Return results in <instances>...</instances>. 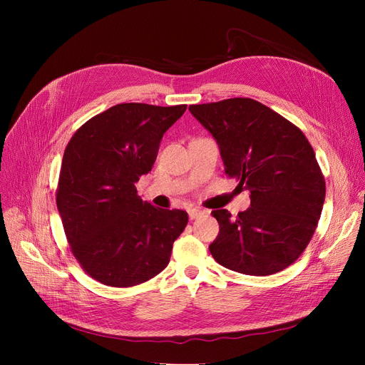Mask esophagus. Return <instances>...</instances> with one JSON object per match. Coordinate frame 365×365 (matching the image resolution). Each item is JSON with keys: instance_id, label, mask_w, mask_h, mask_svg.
I'll return each instance as SVG.
<instances>
[{"instance_id": "esophagus-1", "label": "esophagus", "mask_w": 365, "mask_h": 365, "mask_svg": "<svg viewBox=\"0 0 365 365\" xmlns=\"http://www.w3.org/2000/svg\"><path fill=\"white\" fill-rule=\"evenodd\" d=\"M187 215H189V219H190V220H195V219H198L200 216H202L204 213L201 212L200 208H189V210H187Z\"/></svg>"}]
</instances>
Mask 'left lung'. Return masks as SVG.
Here are the masks:
<instances>
[{"label": "left lung", "mask_w": 365, "mask_h": 365, "mask_svg": "<svg viewBox=\"0 0 365 365\" xmlns=\"http://www.w3.org/2000/svg\"><path fill=\"white\" fill-rule=\"evenodd\" d=\"M213 134L225 175L250 190L252 207L234 219L215 210L220 231L210 253L227 269L255 277L294 263L314 237L325 198V180L303 131L248 98L190 105Z\"/></svg>", "instance_id": "1"}]
</instances>
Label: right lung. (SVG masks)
Returning a JSON list of instances; mask_svg holds the SVG:
<instances>
[{
  "mask_svg": "<svg viewBox=\"0 0 365 365\" xmlns=\"http://www.w3.org/2000/svg\"><path fill=\"white\" fill-rule=\"evenodd\" d=\"M186 105L120 103L94 115L71 138L56 204L69 248L93 279L133 287L158 275L185 231L183 210L157 208L138 195L164 133Z\"/></svg>",
  "mask_w": 365,
  "mask_h": 365,
  "instance_id": "right-lung-1",
  "label": "right lung"
}]
</instances>
